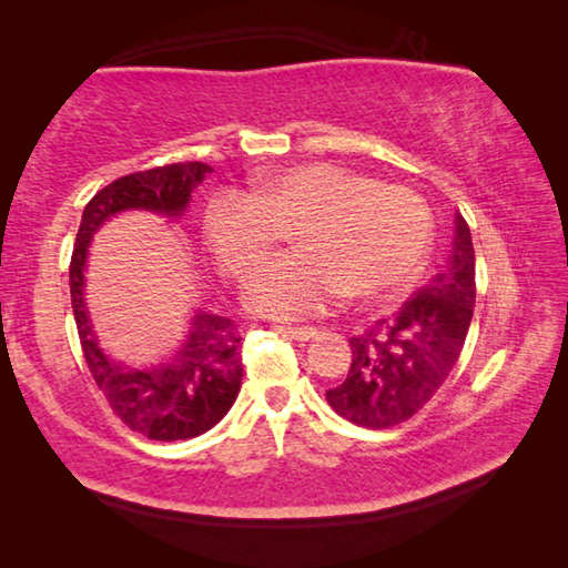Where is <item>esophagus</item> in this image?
Here are the masks:
<instances>
[{"label":"esophagus","instance_id":"obj_1","mask_svg":"<svg viewBox=\"0 0 568 568\" xmlns=\"http://www.w3.org/2000/svg\"><path fill=\"white\" fill-rule=\"evenodd\" d=\"M277 331H283L285 335H291V338H295V341H301V343H305V341H311V338H315V335H318V328H311V325H281V328Z\"/></svg>","mask_w":568,"mask_h":568}]
</instances>
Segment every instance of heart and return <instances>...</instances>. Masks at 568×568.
<instances>
[{"instance_id":"obj_1","label":"heart","mask_w":568,"mask_h":568,"mask_svg":"<svg viewBox=\"0 0 568 568\" xmlns=\"http://www.w3.org/2000/svg\"><path fill=\"white\" fill-rule=\"evenodd\" d=\"M203 230L220 271L237 283L291 230L295 250L257 267L245 303L273 318H307L348 291L376 297L408 283L428 255L434 215L416 190L311 162L257 178L253 195L213 192Z\"/></svg>"}]
</instances>
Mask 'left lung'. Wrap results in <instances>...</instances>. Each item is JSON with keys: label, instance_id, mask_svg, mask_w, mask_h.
<instances>
[{"label": "left lung", "instance_id": "left-lung-1", "mask_svg": "<svg viewBox=\"0 0 568 568\" xmlns=\"http://www.w3.org/2000/svg\"><path fill=\"white\" fill-rule=\"evenodd\" d=\"M476 303V255L464 215H456L454 253L426 287L396 313L353 335L351 371L325 390L331 408L355 426L383 430L426 406L464 351Z\"/></svg>", "mask_w": 568, "mask_h": 568}]
</instances>
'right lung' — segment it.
<instances>
[{
	"mask_svg": "<svg viewBox=\"0 0 568 568\" xmlns=\"http://www.w3.org/2000/svg\"><path fill=\"white\" fill-rule=\"evenodd\" d=\"M207 172L213 168L205 162H172L110 182L84 205L72 250L70 293L84 363L114 416L150 440L195 438L223 420L243 381L240 331L223 315L197 313L187 343L168 365L150 371L122 368L98 348L90 315L84 311V257L92 235L114 213L140 207L180 215L190 203V192Z\"/></svg>",
	"mask_w": 568,
	"mask_h": 568,
	"instance_id": "obj_1",
	"label": "right lung"
}]
</instances>
